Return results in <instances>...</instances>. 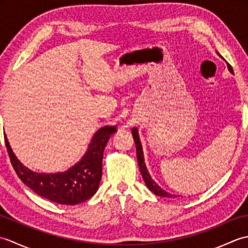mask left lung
Returning <instances> with one entry per match:
<instances>
[{"label":"left lung","mask_w":248,"mask_h":248,"mask_svg":"<svg viewBox=\"0 0 248 248\" xmlns=\"http://www.w3.org/2000/svg\"><path fill=\"white\" fill-rule=\"evenodd\" d=\"M218 54V53H217ZM219 55V54H218ZM220 56V55H219ZM222 57V56H220ZM223 59V57H222ZM228 70L233 75V70L232 68L229 64H227ZM132 135L135 141V146H136V155H138V162H139V166H140V170L141 172V176H143L144 181L146 183V186L148 187L150 191L155 194L156 196H162V197H168V198H176L177 196L173 194H170L168 192L164 191L160 186H157V183L151 178L150 173L147 170V167L145 164V160H144V154H143V147H141V143L140 140V135H139V130L138 128H133L132 129Z\"/></svg>","instance_id":"1"}]
</instances>
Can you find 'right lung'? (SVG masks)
<instances>
[{
  "mask_svg": "<svg viewBox=\"0 0 248 248\" xmlns=\"http://www.w3.org/2000/svg\"><path fill=\"white\" fill-rule=\"evenodd\" d=\"M117 128L105 125L93 134L85 155L71 166L61 172H36L24 166L13 152L5 135V144L15 171L25 186L57 203L78 204L93 197L99 188L102 177L103 151L108 141Z\"/></svg>",
  "mask_w": 248,
  "mask_h": 248,
  "instance_id": "add662e5",
  "label": "right lung"
}]
</instances>
